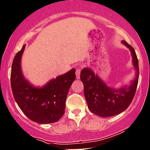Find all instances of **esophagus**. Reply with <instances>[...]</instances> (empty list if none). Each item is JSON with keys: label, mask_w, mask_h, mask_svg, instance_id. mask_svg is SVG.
<instances>
[{"label": "esophagus", "mask_w": 150, "mask_h": 150, "mask_svg": "<svg viewBox=\"0 0 150 150\" xmlns=\"http://www.w3.org/2000/svg\"><path fill=\"white\" fill-rule=\"evenodd\" d=\"M79 75H80V69H79V68H76V79H79Z\"/></svg>", "instance_id": "obj_1"}]
</instances>
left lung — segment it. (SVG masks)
<instances>
[{
  "label": "left lung",
  "instance_id": "left-lung-1",
  "mask_svg": "<svg viewBox=\"0 0 150 150\" xmlns=\"http://www.w3.org/2000/svg\"><path fill=\"white\" fill-rule=\"evenodd\" d=\"M122 43L129 49L135 76L129 85L115 88L109 87L90 67L81 71L80 79L84 85V94L90 111L101 117L118 115L129 107L135 96L138 82L139 68L134 48L125 41Z\"/></svg>",
  "mask_w": 150,
  "mask_h": 150
}]
</instances>
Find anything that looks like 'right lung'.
<instances>
[{
    "label": "right lung",
    "instance_id": "right-lung-1",
    "mask_svg": "<svg viewBox=\"0 0 150 150\" xmlns=\"http://www.w3.org/2000/svg\"><path fill=\"white\" fill-rule=\"evenodd\" d=\"M25 45L13 59L11 72V85L14 98L24 114L39 124L56 122L63 115L65 100L70 87L76 79L73 68L65 74L48 81L42 87H37L24 76L21 59Z\"/></svg>",
    "mask_w": 150,
    "mask_h": 150
}]
</instances>
